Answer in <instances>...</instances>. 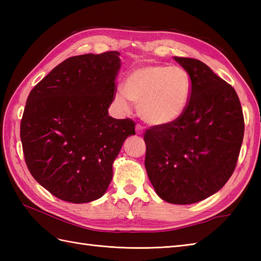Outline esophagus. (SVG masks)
Returning <instances> with one entry per match:
<instances>
[{
    "instance_id": "34e87169",
    "label": "esophagus",
    "mask_w": 261,
    "mask_h": 261,
    "mask_svg": "<svg viewBox=\"0 0 261 261\" xmlns=\"http://www.w3.org/2000/svg\"><path fill=\"white\" fill-rule=\"evenodd\" d=\"M136 132H137V135H142L143 134V127L140 124H137L136 125Z\"/></svg>"
}]
</instances>
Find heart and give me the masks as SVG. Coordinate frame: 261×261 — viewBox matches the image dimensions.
<instances>
[{
    "label": "heart",
    "instance_id": "1",
    "mask_svg": "<svg viewBox=\"0 0 261 261\" xmlns=\"http://www.w3.org/2000/svg\"><path fill=\"white\" fill-rule=\"evenodd\" d=\"M122 90L137 105L143 121L151 125H167L185 113L192 95V81L178 66L146 65L126 76ZM114 101L122 110H129V104L120 94H116Z\"/></svg>",
    "mask_w": 261,
    "mask_h": 261
}]
</instances>
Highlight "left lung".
Wrapping results in <instances>:
<instances>
[{"instance_id": "obj_1", "label": "left lung", "mask_w": 261, "mask_h": 261, "mask_svg": "<svg viewBox=\"0 0 261 261\" xmlns=\"http://www.w3.org/2000/svg\"><path fill=\"white\" fill-rule=\"evenodd\" d=\"M192 81L190 104L176 122L145 132V166L160 198L193 204L233 174L245 132L234 88L197 59L174 57Z\"/></svg>"}]
</instances>
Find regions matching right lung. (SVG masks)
Segmentation results:
<instances>
[{"mask_svg":"<svg viewBox=\"0 0 261 261\" xmlns=\"http://www.w3.org/2000/svg\"><path fill=\"white\" fill-rule=\"evenodd\" d=\"M119 51L64 60L32 88L20 137L28 169L53 195L71 203L102 197L113 162L135 122L109 115Z\"/></svg>","mask_w":261,"mask_h":261,"instance_id":"obj_1","label":"right lung"}]
</instances>
